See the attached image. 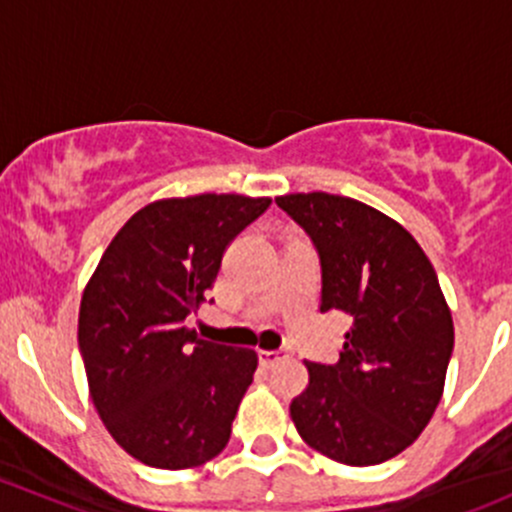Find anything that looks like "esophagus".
<instances>
[{"label":"esophagus","mask_w":512,"mask_h":512,"mask_svg":"<svg viewBox=\"0 0 512 512\" xmlns=\"http://www.w3.org/2000/svg\"><path fill=\"white\" fill-rule=\"evenodd\" d=\"M257 356H260V364L262 366H272V364H277V361H282V359H285V352H265V349H262V352L260 354H257Z\"/></svg>","instance_id":"1"}]
</instances>
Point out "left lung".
Segmentation results:
<instances>
[{"label":"left lung","instance_id":"8db88e82","mask_svg":"<svg viewBox=\"0 0 512 512\" xmlns=\"http://www.w3.org/2000/svg\"><path fill=\"white\" fill-rule=\"evenodd\" d=\"M275 203L312 240L322 304L352 319L337 364L307 361L289 406L299 436L344 466L399 456L428 426L453 354V319L433 265L396 220L354 198L294 193Z\"/></svg>","mask_w":512,"mask_h":512}]
</instances>
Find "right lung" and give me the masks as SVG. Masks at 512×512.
<instances>
[{
    "mask_svg": "<svg viewBox=\"0 0 512 512\" xmlns=\"http://www.w3.org/2000/svg\"><path fill=\"white\" fill-rule=\"evenodd\" d=\"M270 198L193 195L138 210L103 252L79 309L91 401L108 433L153 468L203 466L230 441L257 354L198 339L185 319L225 247Z\"/></svg>",
    "mask_w": 512,
    "mask_h": 512,
    "instance_id": "right-lung-1",
    "label": "right lung"
}]
</instances>
